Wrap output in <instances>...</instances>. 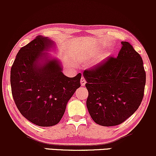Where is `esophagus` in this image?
Returning <instances> with one entry per match:
<instances>
[{"label":"esophagus","mask_w":156,"mask_h":156,"mask_svg":"<svg viewBox=\"0 0 156 156\" xmlns=\"http://www.w3.org/2000/svg\"><path fill=\"white\" fill-rule=\"evenodd\" d=\"M86 83H87V80H86L85 78H84V77H82L81 80H80V84H81L82 87H83V86L86 84Z\"/></svg>","instance_id":"1"}]
</instances>
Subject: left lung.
I'll return each instance as SVG.
<instances>
[{"label": "left lung", "instance_id": "1", "mask_svg": "<svg viewBox=\"0 0 156 156\" xmlns=\"http://www.w3.org/2000/svg\"><path fill=\"white\" fill-rule=\"evenodd\" d=\"M117 58L108 56L83 73L89 95L87 106L94 122L114 126L129 118L144 98L146 73L141 55L122 42Z\"/></svg>", "mask_w": 156, "mask_h": 156}]
</instances>
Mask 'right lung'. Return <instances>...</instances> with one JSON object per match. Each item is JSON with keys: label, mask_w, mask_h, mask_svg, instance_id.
I'll list each match as a JSON object with an SVG mask.
<instances>
[{"label": "right lung", "mask_w": 156, "mask_h": 156, "mask_svg": "<svg viewBox=\"0 0 156 156\" xmlns=\"http://www.w3.org/2000/svg\"><path fill=\"white\" fill-rule=\"evenodd\" d=\"M53 45L48 37L37 36L20 48L11 68V87L17 108L28 121L41 127L59 122L68 101L80 87V73L68 78L58 61L46 57L45 51Z\"/></svg>", "instance_id": "add662e5"}]
</instances>
